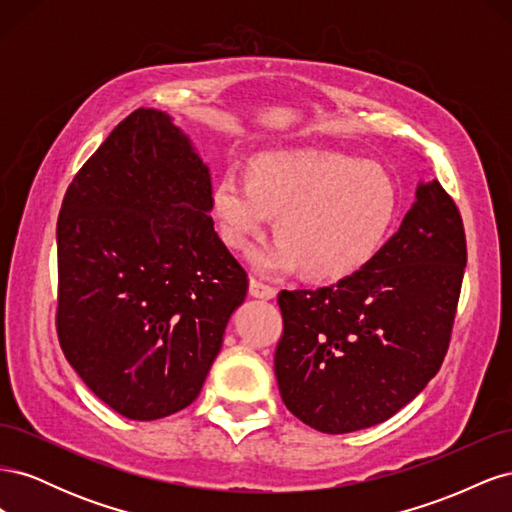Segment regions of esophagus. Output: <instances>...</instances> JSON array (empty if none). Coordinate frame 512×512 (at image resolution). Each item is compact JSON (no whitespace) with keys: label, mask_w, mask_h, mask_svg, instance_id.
I'll list each match as a JSON object with an SVG mask.
<instances>
[{"label":"esophagus","mask_w":512,"mask_h":512,"mask_svg":"<svg viewBox=\"0 0 512 512\" xmlns=\"http://www.w3.org/2000/svg\"><path fill=\"white\" fill-rule=\"evenodd\" d=\"M250 294H252V297H256V299H275L277 288L269 286L265 282H260V280H252L250 282Z\"/></svg>","instance_id":"34e87169"}]
</instances>
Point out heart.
<instances>
[{
	"mask_svg": "<svg viewBox=\"0 0 512 512\" xmlns=\"http://www.w3.org/2000/svg\"><path fill=\"white\" fill-rule=\"evenodd\" d=\"M222 241L245 250L275 218L277 239L250 254L258 273L303 267L344 280L378 254L395 224L399 192L389 170L333 151L280 149L252 160V177L228 168L211 194Z\"/></svg>",
	"mask_w": 512,
	"mask_h": 512,
	"instance_id": "b5f03b06",
	"label": "heart"
}]
</instances>
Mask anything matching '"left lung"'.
Returning <instances> with one entry per match:
<instances>
[{"mask_svg":"<svg viewBox=\"0 0 512 512\" xmlns=\"http://www.w3.org/2000/svg\"><path fill=\"white\" fill-rule=\"evenodd\" d=\"M466 260L459 209L433 179L361 271L282 290L275 376L286 408L322 433H350L410 404L444 361Z\"/></svg>","mask_w":512,"mask_h":512,"instance_id":"obj_1","label":"left lung"}]
</instances>
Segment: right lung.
<instances>
[{"label":"right lung","mask_w":512,"mask_h":512,"mask_svg":"<svg viewBox=\"0 0 512 512\" xmlns=\"http://www.w3.org/2000/svg\"><path fill=\"white\" fill-rule=\"evenodd\" d=\"M211 175L166 113L138 108L72 179L57 220V337L132 421L188 408L247 273L213 228Z\"/></svg>","instance_id":"add662e5"}]
</instances>
